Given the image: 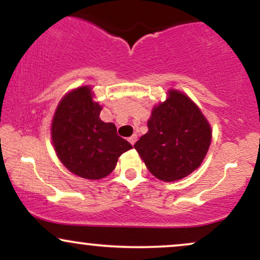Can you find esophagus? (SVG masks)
<instances>
[{
    "label": "esophagus",
    "instance_id": "1",
    "mask_svg": "<svg viewBox=\"0 0 260 260\" xmlns=\"http://www.w3.org/2000/svg\"><path fill=\"white\" fill-rule=\"evenodd\" d=\"M137 138H138V137H137V134H133L132 137H129V138H128V140H129V143H131V144L133 145L134 143L137 142Z\"/></svg>",
    "mask_w": 260,
    "mask_h": 260
}]
</instances>
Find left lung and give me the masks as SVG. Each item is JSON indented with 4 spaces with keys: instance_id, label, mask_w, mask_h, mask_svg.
Returning <instances> with one entry per match:
<instances>
[{
    "instance_id": "left-lung-1",
    "label": "left lung",
    "mask_w": 260,
    "mask_h": 260,
    "mask_svg": "<svg viewBox=\"0 0 260 260\" xmlns=\"http://www.w3.org/2000/svg\"><path fill=\"white\" fill-rule=\"evenodd\" d=\"M148 128L134 148L161 181H178L192 174L210 147V124L199 107L178 90H169L166 101L154 107Z\"/></svg>"
}]
</instances>
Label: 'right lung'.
Instances as JSON below:
<instances>
[{"label":"right lung","mask_w":260,"mask_h":260,"mask_svg":"<svg viewBox=\"0 0 260 260\" xmlns=\"http://www.w3.org/2000/svg\"><path fill=\"white\" fill-rule=\"evenodd\" d=\"M101 109L92 100L90 86L85 85L66 94L53 115L51 137L58 159L86 180L106 177L118 157L132 149L115 124L100 120Z\"/></svg>","instance_id":"add662e5"}]
</instances>
